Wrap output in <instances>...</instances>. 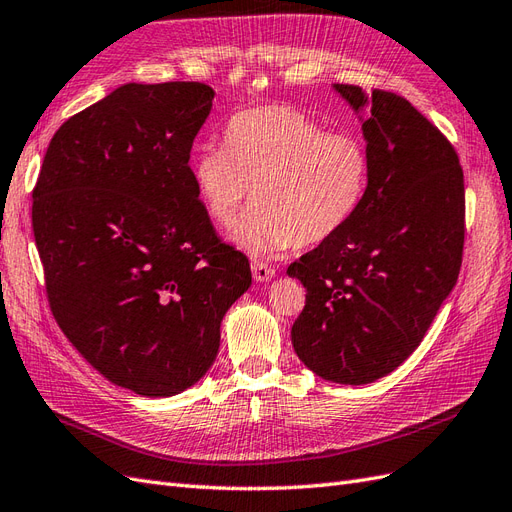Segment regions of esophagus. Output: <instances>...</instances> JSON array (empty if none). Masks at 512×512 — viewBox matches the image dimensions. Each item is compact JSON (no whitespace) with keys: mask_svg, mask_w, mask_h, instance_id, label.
I'll list each match as a JSON object with an SVG mask.
<instances>
[{"mask_svg":"<svg viewBox=\"0 0 512 512\" xmlns=\"http://www.w3.org/2000/svg\"><path fill=\"white\" fill-rule=\"evenodd\" d=\"M251 270H253V279H255L257 283H266V281L274 279V268H270L268 264H264V261H253Z\"/></svg>","mask_w":512,"mask_h":512,"instance_id":"1","label":"esophagus"}]
</instances>
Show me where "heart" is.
<instances>
[{"instance_id":"obj_1","label":"heart","mask_w":512,"mask_h":512,"mask_svg":"<svg viewBox=\"0 0 512 512\" xmlns=\"http://www.w3.org/2000/svg\"><path fill=\"white\" fill-rule=\"evenodd\" d=\"M196 196L218 227L253 207L231 242L255 257L313 246L342 231L368 186V153L346 131H326L287 106L255 108L227 127V149L207 144L192 160Z\"/></svg>"}]
</instances>
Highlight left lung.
Listing matches in <instances>:
<instances>
[{"label":"left lung","instance_id":"8db88e82","mask_svg":"<svg viewBox=\"0 0 512 512\" xmlns=\"http://www.w3.org/2000/svg\"><path fill=\"white\" fill-rule=\"evenodd\" d=\"M355 110L368 186L348 225L287 268L305 285L298 359L324 381L368 385L413 355L463 261L465 186L452 144L409 101L333 84Z\"/></svg>","mask_w":512,"mask_h":512}]
</instances>
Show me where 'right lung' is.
I'll list each match as a JSON object with an SVG mask.
<instances>
[{
	"instance_id": "add662e5",
	"label": "right lung",
	"mask_w": 512,
	"mask_h": 512,
	"mask_svg": "<svg viewBox=\"0 0 512 512\" xmlns=\"http://www.w3.org/2000/svg\"><path fill=\"white\" fill-rule=\"evenodd\" d=\"M214 95L199 82L119 86L56 131L32 194L56 322L138 396L199 383L253 281L248 259L220 244L188 166Z\"/></svg>"
}]
</instances>
